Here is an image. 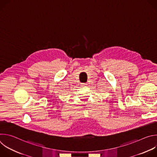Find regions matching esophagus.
Wrapping results in <instances>:
<instances>
[{"mask_svg": "<svg viewBox=\"0 0 157 157\" xmlns=\"http://www.w3.org/2000/svg\"><path fill=\"white\" fill-rule=\"evenodd\" d=\"M82 86H86L87 84V83H82Z\"/></svg>", "mask_w": 157, "mask_h": 157, "instance_id": "obj_1", "label": "esophagus"}]
</instances>
